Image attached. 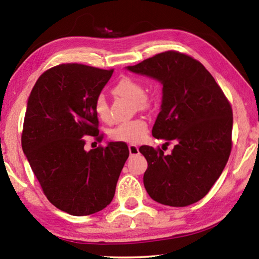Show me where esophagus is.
Wrapping results in <instances>:
<instances>
[{
    "label": "esophagus",
    "mask_w": 259,
    "mask_h": 259,
    "mask_svg": "<svg viewBox=\"0 0 259 259\" xmlns=\"http://www.w3.org/2000/svg\"><path fill=\"white\" fill-rule=\"evenodd\" d=\"M129 153H130V155H137L139 153L138 146L134 145V144H130V145H129Z\"/></svg>",
    "instance_id": "obj_1"
}]
</instances>
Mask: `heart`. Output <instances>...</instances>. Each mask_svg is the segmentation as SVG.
Listing matches in <instances>:
<instances>
[{
  "label": "heart",
  "mask_w": 259,
  "mask_h": 259,
  "mask_svg": "<svg viewBox=\"0 0 259 259\" xmlns=\"http://www.w3.org/2000/svg\"><path fill=\"white\" fill-rule=\"evenodd\" d=\"M113 94L117 96H124L134 100V106L138 111H145L148 109L153 104L152 96L145 94V88L136 78L124 76L120 78L112 88ZM94 109L96 115L104 122H108L111 120L109 115L108 104L104 95L97 96L95 100ZM148 130V123L143 117H136L130 121L122 122L117 124L115 128H113L109 133L111 138L114 142H122V143H130L136 144L139 143L144 137H145Z\"/></svg>",
  "instance_id": "heart-1"
}]
</instances>
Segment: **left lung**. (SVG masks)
<instances>
[{
    "instance_id": "8db88e82",
    "label": "left lung",
    "mask_w": 259,
    "mask_h": 259,
    "mask_svg": "<svg viewBox=\"0 0 259 259\" xmlns=\"http://www.w3.org/2000/svg\"><path fill=\"white\" fill-rule=\"evenodd\" d=\"M128 69L162 83L161 111L152 135L176 143L170 155L160 147H139L148 164L144 174L148 195L170 207L198 202L231 154L233 114L229 99L207 68L183 52H161Z\"/></svg>"
}]
</instances>
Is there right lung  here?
I'll use <instances>...</instances> for the list:
<instances>
[{"mask_svg": "<svg viewBox=\"0 0 259 259\" xmlns=\"http://www.w3.org/2000/svg\"><path fill=\"white\" fill-rule=\"evenodd\" d=\"M113 72L60 64L38 77L27 102L21 147L47 199L73 216L111 203L129 156L121 142L84 150V136L103 140L94 105Z\"/></svg>", "mask_w": 259, "mask_h": 259, "instance_id": "obj_1", "label": "right lung"}]
</instances>
